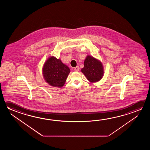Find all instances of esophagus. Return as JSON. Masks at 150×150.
Returning <instances> with one entry per match:
<instances>
[{"instance_id": "esophagus-1", "label": "esophagus", "mask_w": 150, "mask_h": 150, "mask_svg": "<svg viewBox=\"0 0 150 150\" xmlns=\"http://www.w3.org/2000/svg\"><path fill=\"white\" fill-rule=\"evenodd\" d=\"M74 71H79V67H76L74 68Z\"/></svg>"}]
</instances>
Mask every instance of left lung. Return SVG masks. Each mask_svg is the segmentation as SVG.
Wrapping results in <instances>:
<instances>
[{"mask_svg": "<svg viewBox=\"0 0 150 150\" xmlns=\"http://www.w3.org/2000/svg\"><path fill=\"white\" fill-rule=\"evenodd\" d=\"M81 71L87 79L91 82L99 81L103 76V67L101 63L90 56L86 57L84 61V67Z\"/></svg>", "mask_w": 150, "mask_h": 150, "instance_id": "8db88e82", "label": "left lung"}]
</instances>
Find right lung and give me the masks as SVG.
<instances>
[{"instance_id":"right-lung-1","label":"right lung","mask_w":150,"mask_h":150,"mask_svg":"<svg viewBox=\"0 0 150 150\" xmlns=\"http://www.w3.org/2000/svg\"><path fill=\"white\" fill-rule=\"evenodd\" d=\"M70 72L69 67L56 57H50L44 63L43 74L47 83L54 87H61L67 80Z\"/></svg>"}]
</instances>
